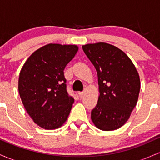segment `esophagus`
I'll return each instance as SVG.
<instances>
[{"label":"esophagus","instance_id":"34e87169","mask_svg":"<svg viewBox=\"0 0 160 160\" xmlns=\"http://www.w3.org/2000/svg\"><path fill=\"white\" fill-rule=\"evenodd\" d=\"M78 95H79V98H82L84 97V92H78Z\"/></svg>","mask_w":160,"mask_h":160}]
</instances>
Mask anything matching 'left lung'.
Here are the masks:
<instances>
[{
    "instance_id": "1",
    "label": "left lung",
    "mask_w": 160,
    "mask_h": 160,
    "mask_svg": "<svg viewBox=\"0 0 160 160\" xmlns=\"http://www.w3.org/2000/svg\"><path fill=\"white\" fill-rule=\"evenodd\" d=\"M82 49L98 77L100 95L91 120L100 130L121 128L138 102L141 82L137 69L130 58L112 44H88Z\"/></svg>"
}]
</instances>
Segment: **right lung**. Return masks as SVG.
I'll use <instances>...</instances> for the list:
<instances>
[{
    "mask_svg": "<svg viewBox=\"0 0 160 160\" xmlns=\"http://www.w3.org/2000/svg\"><path fill=\"white\" fill-rule=\"evenodd\" d=\"M77 45L48 44L35 51L23 65L18 89L25 109L38 126L60 128L69 116L74 99L66 90V66Z\"/></svg>",
    "mask_w": 160,
    "mask_h": 160,
    "instance_id": "obj_1",
    "label": "right lung"
}]
</instances>
